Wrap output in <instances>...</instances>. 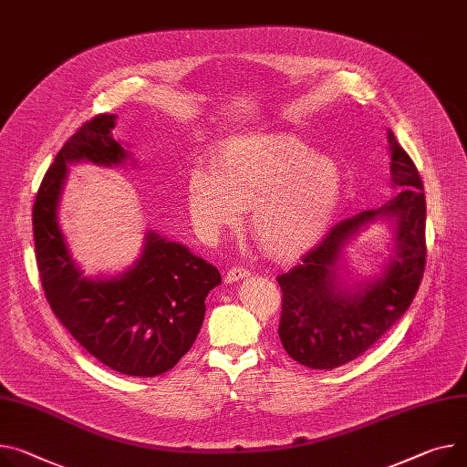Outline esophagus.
Returning a JSON list of instances; mask_svg holds the SVG:
<instances>
[{"label":"esophagus","mask_w":467,"mask_h":467,"mask_svg":"<svg viewBox=\"0 0 467 467\" xmlns=\"http://www.w3.org/2000/svg\"><path fill=\"white\" fill-rule=\"evenodd\" d=\"M248 275H250V271L244 269L243 265H234V267H230V269L226 271L224 280H226V284H234V282H239V280L246 278Z\"/></svg>","instance_id":"34e87169"}]
</instances>
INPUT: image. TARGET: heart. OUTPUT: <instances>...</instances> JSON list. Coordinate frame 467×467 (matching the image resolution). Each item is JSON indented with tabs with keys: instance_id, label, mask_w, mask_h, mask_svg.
Wrapping results in <instances>:
<instances>
[{
	"instance_id": "obj_1",
	"label": "heart",
	"mask_w": 467,
	"mask_h": 467,
	"mask_svg": "<svg viewBox=\"0 0 467 467\" xmlns=\"http://www.w3.org/2000/svg\"><path fill=\"white\" fill-rule=\"evenodd\" d=\"M213 171L194 170L189 177L194 226L214 239L248 209L250 234L278 260L299 258L321 241L344 192L338 162L312 153L292 134L234 138L214 155Z\"/></svg>"
}]
</instances>
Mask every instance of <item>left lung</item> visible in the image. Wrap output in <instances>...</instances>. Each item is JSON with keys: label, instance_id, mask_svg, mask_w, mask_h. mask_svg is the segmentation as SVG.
Instances as JSON below:
<instances>
[{"label": "left lung", "instance_id": "obj_1", "mask_svg": "<svg viewBox=\"0 0 467 467\" xmlns=\"http://www.w3.org/2000/svg\"><path fill=\"white\" fill-rule=\"evenodd\" d=\"M390 182L400 192L378 209L335 224L326 237L280 275L278 337L288 355L314 370L338 368L372 348L410 308L426 264V200L411 157L389 130ZM378 218L395 226L398 250L386 271L355 292L336 275L343 244Z\"/></svg>", "mask_w": 467, "mask_h": 467}]
</instances>
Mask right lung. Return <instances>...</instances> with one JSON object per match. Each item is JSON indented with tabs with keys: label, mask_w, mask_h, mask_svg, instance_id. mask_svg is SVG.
<instances>
[{
	"label": "right lung",
	"mask_w": 467,
	"mask_h": 467,
	"mask_svg": "<svg viewBox=\"0 0 467 467\" xmlns=\"http://www.w3.org/2000/svg\"><path fill=\"white\" fill-rule=\"evenodd\" d=\"M114 127L116 116H95L65 141L47 170L33 203L35 258L52 312L86 351L116 372L155 378L192 348L205 297L223 278L187 246L155 232L146 235L141 256L125 273L82 276L59 230L57 203L67 164L116 166L129 159Z\"/></svg>",
	"instance_id": "right-lung-1"
}]
</instances>
